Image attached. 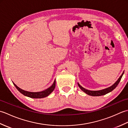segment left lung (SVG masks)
I'll use <instances>...</instances> for the list:
<instances>
[{
	"label": "left lung",
	"mask_w": 128,
	"mask_h": 128,
	"mask_svg": "<svg viewBox=\"0 0 128 128\" xmlns=\"http://www.w3.org/2000/svg\"><path fill=\"white\" fill-rule=\"evenodd\" d=\"M124 74V72L122 73V74L121 75V76L118 79V80L116 81V82L113 84L112 86H111L109 88H106L105 89L102 90H98V91H90V90H88L85 89V88H84L83 87L81 86L78 83V86L79 88H80V89L82 90V91H84L85 93H86V94H88L90 96H103V95H104L106 94H107L109 92L112 91L114 89L117 85H118V84L120 82V81L121 80V78L123 76V75Z\"/></svg>",
	"instance_id": "left-lung-1"
}]
</instances>
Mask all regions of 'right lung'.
Returning <instances> with one entry per match:
<instances>
[{
    "label": "right lung",
    "mask_w": 128,
    "mask_h": 128,
    "mask_svg": "<svg viewBox=\"0 0 128 128\" xmlns=\"http://www.w3.org/2000/svg\"><path fill=\"white\" fill-rule=\"evenodd\" d=\"M13 84L16 87V88L18 89V90L20 92H21V94H23L24 96H26L27 97H28L30 98H44L48 96V95H50L52 92L53 91L56 87V80H54L52 85L50 87V88L45 90L44 91H42L40 92H28V91L23 90L21 89L20 88H19L18 86H16L14 83Z\"/></svg>",
    "instance_id": "add662e5"
}]
</instances>
